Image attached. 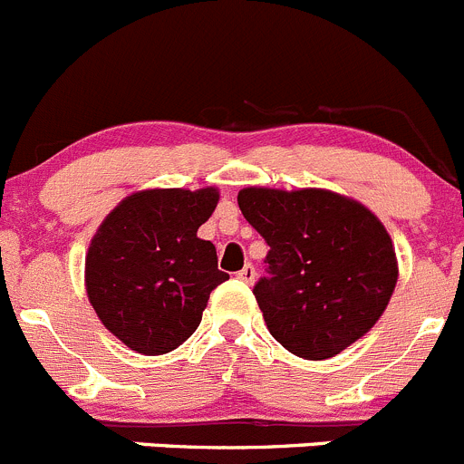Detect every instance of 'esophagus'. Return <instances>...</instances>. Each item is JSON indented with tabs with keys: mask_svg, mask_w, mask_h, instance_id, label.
I'll use <instances>...</instances> for the list:
<instances>
[{
	"mask_svg": "<svg viewBox=\"0 0 464 464\" xmlns=\"http://www.w3.org/2000/svg\"><path fill=\"white\" fill-rule=\"evenodd\" d=\"M237 279H242L245 284H252V281L256 279V270H254L252 263H246V266L237 272Z\"/></svg>",
	"mask_w": 464,
	"mask_h": 464,
	"instance_id": "esophagus-1",
	"label": "esophagus"
}]
</instances>
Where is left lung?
<instances>
[{
	"mask_svg": "<svg viewBox=\"0 0 464 464\" xmlns=\"http://www.w3.org/2000/svg\"><path fill=\"white\" fill-rule=\"evenodd\" d=\"M242 215L270 245L254 285L270 334L302 359H330L371 332L398 281L384 224L332 189L245 188Z\"/></svg>",
	"mask_w": 464,
	"mask_h": 464,
	"instance_id": "8db88e82",
	"label": "left lung"
}]
</instances>
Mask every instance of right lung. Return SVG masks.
Segmentation results:
<instances>
[{"instance_id": "add662e5", "label": "right lung", "mask_w": 464, "mask_h": 464, "mask_svg": "<svg viewBox=\"0 0 464 464\" xmlns=\"http://www.w3.org/2000/svg\"><path fill=\"white\" fill-rule=\"evenodd\" d=\"M218 188H153L125 197L91 237L84 285L107 330L141 354H167L197 332L227 272L197 236Z\"/></svg>"}]
</instances>
